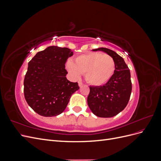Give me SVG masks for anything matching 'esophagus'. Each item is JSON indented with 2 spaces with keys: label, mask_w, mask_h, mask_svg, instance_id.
I'll list each match as a JSON object with an SVG mask.
<instances>
[{
  "label": "esophagus",
  "mask_w": 161,
  "mask_h": 161,
  "mask_svg": "<svg viewBox=\"0 0 161 161\" xmlns=\"http://www.w3.org/2000/svg\"><path fill=\"white\" fill-rule=\"evenodd\" d=\"M78 83H79V86L80 87L82 86V85H83V83H82V82H80V81H79V82H78Z\"/></svg>",
  "instance_id": "esophagus-1"
}]
</instances>
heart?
<instances>
[{
  "label": "heart",
  "instance_id": "b5f03b06",
  "mask_svg": "<svg viewBox=\"0 0 161 161\" xmlns=\"http://www.w3.org/2000/svg\"><path fill=\"white\" fill-rule=\"evenodd\" d=\"M66 69L73 79L85 73L86 80L92 85L101 86L114 75L115 64L113 58L100 52H89L76 57L75 62L68 60Z\"/></svg>",
  "mask_w": 161,
  "mask_h": 161
}]
</instances>
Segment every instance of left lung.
I'll list each match as a JSON object with an SVG mask.
<instances>
[{
  "label": "left lung",
  "instance_id": "1",
  "mask_svg": "<svg viewBox=\"0 0 161 161\" xmlns=\"http://www.w3.org/2000/svg\"><path fill=\"white\" fill-rule=\"evenodd\" d=\"M92 51H102L113 58L115 69L105 85L90 86L87 103L95 115L111 118L124 110L128 103L131 92L130 72L124 58L115 52L105 47Z\"/></svg>",
  "mask_w": 161,
  "mask_h": 161
}]
</instances>
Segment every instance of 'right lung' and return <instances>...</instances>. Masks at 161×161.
Segmentation results:
<instances>
[{"mask_svg":"<svg viewBox=\"0 0 161 161\" xmlns=\"http://www.w3.org/2000/svg\"><path fill=\"white\" fill-rule=\"evenodd\" d=\"M73 55L67 47L49 46L37 52L28 63L24 79V95L28 105L44 117L62 114L71 95L79 89L77 82L67 80L65 63Z\"/></svg>","mask_w":161,"mask_h":161,"instance_id":"add662e5","label":"right lung"}]
</instances>
